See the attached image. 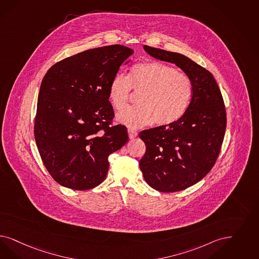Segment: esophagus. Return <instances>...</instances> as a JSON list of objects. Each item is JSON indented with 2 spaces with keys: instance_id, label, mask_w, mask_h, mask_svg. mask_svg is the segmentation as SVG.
<instances>
[{
  "instance_id": "34e87169",
  "label": "esophagus",
  "mask_w": 259,
  "mask_h": 259,
  "mask_svg": "<svg viewBox=\"0 0 259 259\" xmlns=\"http://www.w3.org/2000/svg\"><path fill=\"white\" fill-rule=\"evenodd\" d=\"M128 136L132 140V139H134V138L138 136V132H136L134 130H131V129H128Z\"/></svg>"
}]
</instances>
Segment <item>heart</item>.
I'll list each match as a JSON object with an SVG mask.
<instances>
[{
    "label": "heart",
    "mask_w": 259,
    "mask_h": 259,
    "mask_svg": "<svg viewBox=\"0 0 259 259\" xmlns=\"http://www.w3.org/2000/svg\"><path fill=\"white\" fill-rule=\"evenodd\" d=\"M141 91L139 105L125 108L116 120L130 129H138L154 121L160 126L173 124L190 107L194 85L188 74L159 61L134 65L128 76L116 73L109 85V99L116 110L125 107L131 90Z\"/></svg>",
    "instance_id": "1"
}]
</instances>
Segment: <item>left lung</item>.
Wrapping results in <instances>:
<instances>
[{
  "instance_id": "8db88e82",
  "label": "left lung",
  "mask_w": 259,
  "mask_h": 259,
  "mask_svg": "<svg viewBox=\"0 0 259 259\" xmlns=\"http://www.w3.org/2000/svg\"><path fill=\"white\" fill-rule=\"evenodd\" d=\"M143 49L156 59L175 64L193 81V98L185 116L139 134L146 145L140 161L145 182L161 192L180 191L204 178L219 156L227 125L223 98L211 72L187 56Z\"/></svg>"
}]
</instances>
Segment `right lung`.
Instances as JSON below:
<instances>
[{
    "label": "right lung",
    "instance_id": "obj_1",
    "mask_svg": "<svg viewBox=\"0 0 259 259\" xmlns=\"http://www.w3.org/2000/svg\"><path fill=\"white\" fill-rule=\"evenodd\" d=\"M134 51L121 45L91 49L54 64L42 80L34 137L52 177L65 188L87 190L101 184L108 157L128 142L115 116L109 85Z\"/></svg>",
    "mask_w": 259,
    "mask_h": 259
}]
</instances>
